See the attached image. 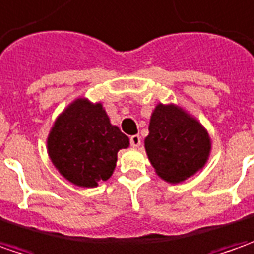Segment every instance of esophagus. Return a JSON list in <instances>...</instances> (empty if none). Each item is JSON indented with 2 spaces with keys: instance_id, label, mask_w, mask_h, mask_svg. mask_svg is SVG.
<instances>
[{
  "instance_id": "obj_1",
  "label": "esophagus",
  "mask_w": 254,
  "mask_h": 254,
  "mask_svg": "<svg viewBox=\"0 0 254 254\" xmlns=\"http://www.w3.org/2000/svg\"><path fill=\"white\" fill-rule=\"evenodd\" d=\"M130 144H131L132 148H137L141 145V137L140 135H131L130 137Z\"/></svg>"
}]
</instances>
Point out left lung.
<instances>
[{"label": "left lung", "instance_id": "obj_1", "mask_svg": "<svg viewBox=\"0 0 254 254\" xmlns=\"http://www.w3.org/2000/svg\"><path fill=\"white\" fill-rule=\"evenodd\" d=\"M145 137V151L158 177L178 184L203 168L210 137L195 117L175 104H157Z\"/></svg>", "mask_w": 254, "mask_h": 254}]
</instances>
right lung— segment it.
<instances>
[{
  "instance_id": "right-lung-1",
  "label": "right lung",
  "mask_w": 254,
  "mask_h": 254,
  "mask_svg": "<svg viewBox=\"0 0 254 254\" xmlns=\"http://www.w3.org/2000/svg\"><path fill=\"white\" fill-rule=\"evenodd\" d=\"M130 145L113 126L102 103L76 99L56 119L48 135L51 161L69 182L94 188L112 177L117 152Z\"/></svg>"
}]
</instances>
